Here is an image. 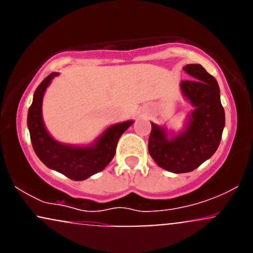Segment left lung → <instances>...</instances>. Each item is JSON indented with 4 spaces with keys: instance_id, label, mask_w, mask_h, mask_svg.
<instances>
[{
    "instance_id": "left-lung-1",
    "label": "left lung",
    "mask_w": 253,
    "mask_h": 253,
    "mask_svg": "<svg viewBox=\"0 0 253 253\" xmlns=\"http://www.w3.org/2000/svg\"><path fill=\"white\" fill-rule=\"evenodd\" d=\"M183 70L194 80L182 81L181 91L194 106L184 130L168 136L165 127L151 123L149 152L153 161L173 173L190 172L215 153L225 127V110L216 80L200 64Z\"/></svg>"
}]
</instances>
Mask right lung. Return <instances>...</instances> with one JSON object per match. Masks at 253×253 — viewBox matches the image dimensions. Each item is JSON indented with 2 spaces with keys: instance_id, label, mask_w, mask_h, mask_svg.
I'll return each instance as SVG.
<instances>
[{
  "instance_id": "add662e5",
  "label": "right lung",
  "mask_w": 253,
  "mask_h": 253,
  "mask_svg": "<svg viewBox=\"0 0 253 253\" xmlns=\"http://www.w3.org/2000/svg\"><path fill=\"white\" fill-rule=\"evenodd\" d=\"M58 72H52L34 91L33 102L28 109L27 126L34 152L47 168L63 173L74 181H83L102 171L115 155L120 136L133 121H125L107 128L95 143L86 146H72L54 140L43 125L42 106L45 90Z\"/></svg>"
}]
</instances>
